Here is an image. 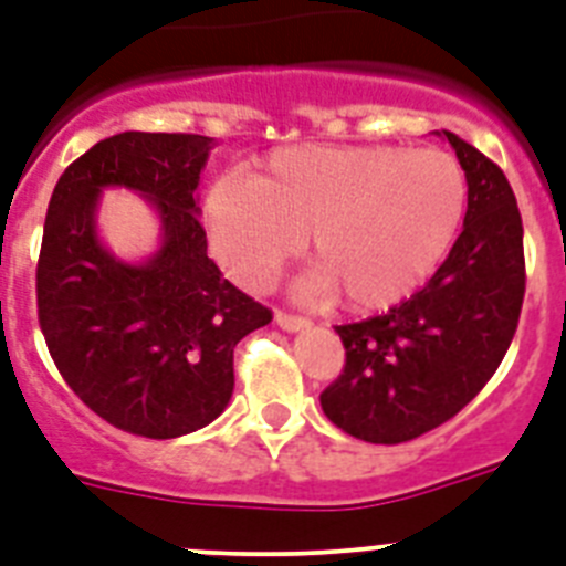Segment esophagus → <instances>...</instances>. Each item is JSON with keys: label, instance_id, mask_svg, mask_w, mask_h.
Returning a JSON list of instances; mask_svg holds the SVG:
<instances>
[{"label": "esophagus", "instance_id": "esophagus-1", "mask_svg": "<svg viewBox=\"0 0 566 566\" xmlns=\"http://www.w3.org/2000/svg\"><path fill=\"white\" fill-rule=\"evenodd\" d=\"M274 323H277L283 332H300V328L308 326L306 317H300V314H292V312H283V308H277V312H274Z\"/></svg>", "mask_w": 566, "mask_h": 566}]
</instances>
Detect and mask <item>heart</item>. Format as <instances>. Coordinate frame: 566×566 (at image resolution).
<instances>
[{"instance_id": "obj_1", "label": "heart", "mask_w": 566, "mask_h": 566, "mask_svg": "<svg viewBox=\"0 0 566 566\" xmlns=\"http://www.w3.org/2000/svg\"><path fill=\"white\" fill-rule=\"evenodd\" d=\"M464 201L462 167L439 149L297 144L269 153L252 178L223 175L209 189L207 227L240 286H266L306 234L308 292L379 312L431 277Z\"/></svg>"}]
</instances>
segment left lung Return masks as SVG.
<instances>
[{
	"mask_svg": "<svg viewBox=\"0 0 566 566\" xmlns=\"http://www.w3.org/2000/svg\"><path fill=\"white\" fill-rule=\"evenodd\" d=\"M468 178L464 229L417 294L337 326L339 377L319 394L348 437L411 442L457 417L496 374L524 303V229L502 167L444 129Z\"/></svg>",
	"mask_w": 566,
	"mask_h": 566,
	"instance_id": "1",
	"label": "left lung"
}]
</instances>
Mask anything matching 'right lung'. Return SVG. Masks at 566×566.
<instances>
[{
	"label": "right lung",
	"mask_w": 566,
	"mask_h": 566,
	"mask_svg": "<svg viewBox=\"0 0 566 566\" xmlns=\"http://www.w3.org/2000/svg\"><path fill=\"white\" fill-rule=\"evenodd\" d=\"M214 138L118 133L70 164L50 195L36 263V308L64 382L113 428L147 439L192 433L223 413L234 345L272 312L207 254L195 189ZM104 186H127L163 214L165 243L142 268L95 238Z\"/></svg>",
	"instance_id": "right-lung-1"
}]
</instances>
